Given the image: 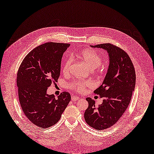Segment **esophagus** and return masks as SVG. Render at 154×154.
I'll use <instances>...</instances> for the list:
<instances>
[{
  "mask_svg": "<svg viewBox=\"0 0 154 154\" xmlns=\"http://www.w3.org/2000/svg\"><path fill=\"white\" fill-rule=\"evenodd\" d=\"M79 99V97L76 96V95H72L71 100H72V101H76V100H78Z\"/></svg>",
  "mask_w": 154,
  "mask_h": 154,
  "instance_id": "1",
  "label": "esophagus"
}]
</instances>
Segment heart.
I'll use <instances>...</instances> for the list:
<instances>
[{"instance_id":"heart-1","label":"heart","mask_w":154,"mask_h":154,"mask_svg":"<svg viewBox=\"0 0 154 154\" xmlns=\"http://www.w3.org/2000/svg\"><path fill=\"white\" fill-rule=\"evenodd\" d=\"M78 58L84 64H85L90 69L94 70L98 67L102 62V57L99 53L95 50L87 49L79 53ZM72 61L71 59L67 60L62 67V71L64 74H68L70 71ZM93 86V83L90 80L76 81L71 85V88L75 91L83 93L87 88Z\"/></svg>"}]
</instances>
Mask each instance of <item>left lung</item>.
I'll return each mask as SVG.
<instances>
[{
	"mask_svg": "<svg viewBox=\"0 0 154 154\" xmlns=\"http://www.w3.org/2000/svg\"><path fill=\"white\" fill-rule=\"evenodd\" d=\"M91 46L106 50L109 60L104 81L94 92L103 98V103L97 107L93 99H86L88 106L85 111V120L99 131L113 125L124 113L134 91L136 73L129 56L119 47L110 43Z\"/></svg>",
	"mask_w": 154,
	"mask_h": 154,
	"instance_id": "obj_1",
	"label": "left lung"
}]
</instances>
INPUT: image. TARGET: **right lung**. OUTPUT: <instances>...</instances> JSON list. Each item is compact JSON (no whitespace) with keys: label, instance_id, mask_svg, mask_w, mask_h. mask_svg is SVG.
Returning <instances> with one entry per match:
<instances>
[{"label":"right lung","instance_id":"obj_1","mask_svg":"<svg viewBox=\"0 0 154 154\" xmlns=\"http://www.w3.org/2000/svg\"><path fill=\"white\" fill-rule=\"evenodd\" d=\"M69 46L53 42L41 45L26 55L18 69L17 82L21 107L31 122L41 128L57 124L71 100L67 92L57 99L46 93L48 87L58 82L62 55Z\"/></svg>","mask_w":154,"mask_h":154}]
</instances>
